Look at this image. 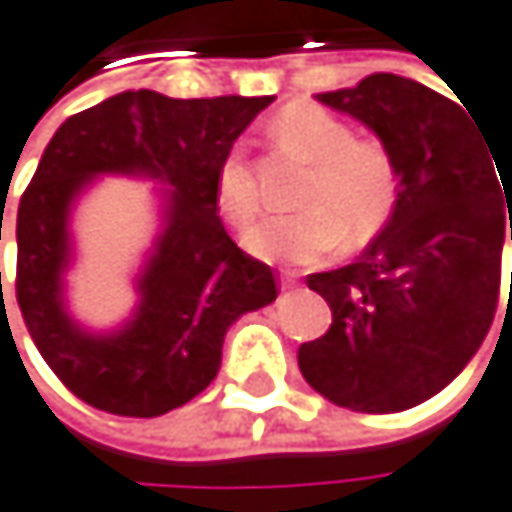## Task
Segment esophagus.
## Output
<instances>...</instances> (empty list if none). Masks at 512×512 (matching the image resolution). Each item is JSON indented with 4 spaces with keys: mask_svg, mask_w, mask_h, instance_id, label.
I'll return each instance as SVG.
<instances>
[{
    "mask_svg": "<svg viewBox=\"0 0 512 512\" xmlns=\"http://www.w3.org/2000/svg\"><path fill=\"white\" fill-rule=\"evenodd\" d=\"M297 279H300V276H297L294 270H282V288H294Z\"/></svg>",
    "mask_w": 512,
    "mask_h": 512,
    "instance_id": "34e87169",
    "label": "esophagus"
}]
</instances>
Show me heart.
Returning <instances> with one entry per match:
<instances>
[{
    "mask_svg": "<svg viewBox=\"0 0 512 512\" xmlns=\"http://www.w3.org/2000/svg\"><path fill=\"white\" fill-rule=\"evenodd\" d=\"M270 133L285 154L312 163L297 197L300 212L267 218L245 245L267 261L312 264L343 245H364L391 221L400 197V172L391 148L315 102H291L273 118ZM215 200L227 224L248 227L261 212V191L248 160L233 151L218 163Z\"/></svg>",
    "mask_w": 512,
    "mask_h": 512,
    "instance_id": "b5f03b06",
    "label": "heart"
}]
</instances>
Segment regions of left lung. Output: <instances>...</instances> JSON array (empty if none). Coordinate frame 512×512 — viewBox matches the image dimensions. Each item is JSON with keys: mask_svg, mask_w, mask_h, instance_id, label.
<instances>
[{"mask_svg": "<svg viewBox=\"0 0 512 512\" xmlns=\"http://www.w3.org/2000/svg\"><path fill=\"white\" fill-rule=\"evenodd\" d=\"M315 99L391 148L400 197L355 264L306 276L334 321L297 364L337 407L400 413L443 391L489 334L512 239V157L498 163L467 108L413 78L376 72Z\"/></svg>", "mask_w": 512, "mask_h": 512, "instance_id": "left-lung-1", "label": "left lung"}]
</instances>
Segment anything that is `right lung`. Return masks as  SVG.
<instances>
[{
  "label": "right lung",
  "instance_id": "obj_1",
  "mask_svg": "<svg viewBox=\"0 0 512 512\" xmlns=\"http://www.w3.org/2000/svg\"><path fill=\"white\" fill-rule=\"evenodd\" d=\"M270 102L127 90L72 115L48 142L17 206L14 288L35 349L84 404L133 419L185 407L218 376L227 327L276 300L273 270L227 236L215 200L218 163ZM105 171L164 181V233L134 318L115 335H90L65 312L62 273L71 203Z\"/></svg>",
  "mask_w": 512,
  "mask_h": 512
}]
</instances>
